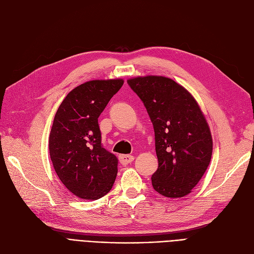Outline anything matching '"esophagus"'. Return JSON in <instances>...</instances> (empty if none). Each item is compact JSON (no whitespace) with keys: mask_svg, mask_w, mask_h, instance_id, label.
Masks as SVG:
<instances>
[{"mask_svg":"<svg viewBox=\"0 0 254 254\" xmlns=\"http://www.w3.org/2000/svg\"><path fill=\"white\" fill-rule=\"evenodd\" d=\"M119 160H120L121 164L127 165V164L132 162V161L134 160V157L131 156V155H120L119 156Z\"/></svg>","mask_w":254,"mask_h":254,"instance_id":"esophagus-1","label":"esophagus"}]
</instances>
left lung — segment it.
I'll return each mask as SVG.
<instances>
[{
    "instance_id": "obj_1",
    "label": "left lung",
    "mask_w": 254,
    "mask_h": 254,
    "mask_svg": "<svg viewBox=\"0 0 254 254\" xmlns=\"http://www.w3.org/2000/svg\"><path fill=\"white\" fill-rule=\"evenodd\" d=\"M140 97L155 130L159 166L152 187L168 198L190 193L210 164L213 141L200 108L179 83L163 76L127 80Z\"/></svg>"
}]
</instances>
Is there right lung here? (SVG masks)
<instances>
[{
	"mask_svg": "<svg viewBox=\"0 0 254 254\" xmlns=\"http://www.w3.org/2000/svg\"><path fill=\"white\" fill-rule=\"evenodd\" d=\"M124 80H91L73 89L59 106L49 148L60 181L81 199L102 198L117 178L119 160L104 148L98 118Z\"/></svg>",
	"mask_w": 254,
	"mask_h": 254,
	"instance_id": "add662e5",
	"label": "right lung"
}]
</instances>
